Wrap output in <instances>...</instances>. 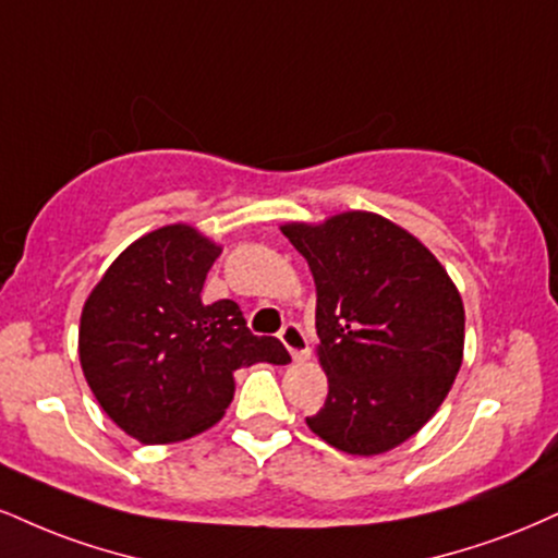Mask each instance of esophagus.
<instances>
[{
  "instance_id": "34e87169",
  "label": "esophagus",
  "mask_w": 558,
  "mask_h": 558,
  "mask_svg": "<svg viewBox=\"0 0 558 558\" xmlns=\"http://www.w3.org/2000/svg\"><path fill=\"white\" fill-rule=\"evenodd\" d=\"M278 338L283 340V345L288 348V353L293 355V361H304L308 355V340L296 322H288V325H283V330H280Z\"/></svg>"
}]
</instances>
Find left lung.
Masks as SVG:
<instances>
[{
	"label": "left lung",
	"instance_id": "8db88e82",
	"mask_svg": "<svg viewBox=\"0 0 558 558\" xmlns=\"http://www.w3.org/2000/svg\"><path fill=\"white\" fill-rule=\"evenodd\" d=\"M317 286L319 364L330 392L306 424L348 454H379L447 398L465 345V308L439 259L374 213L280 228Z\"/></svg>",
	"mask_w": 558,
	"mask_h": 558
}]
</instances>
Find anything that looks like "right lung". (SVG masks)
<instances>
[{"mask_svg": "<svg viewBox=\"0 0 558 558\" xmlns=\"http://www.w3.org/2000/svg\"><path fill=\"white\" fill-rule=\"evenodd\" d=\"M218 254L192 226H163L126 246L83 306L87 385L113 424L143 445L218 424L236 368L291 361L278 338L252 335L236 301L199 296Z\"/></svg>", "mask_w": 558, "mask_h": 558, "instance_id": "add662e5", "label": "right lung"}]
</instances>
